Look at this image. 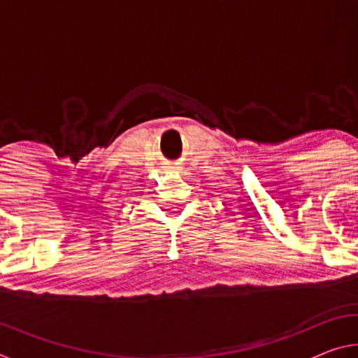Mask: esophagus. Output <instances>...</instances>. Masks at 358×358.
I'll use <instances>...</instances> for the list:
<instances>
[{
  "label": "esophagus",
  "mask_w": 358,
  "mask_h": 358,
  "mask_svg": "<svg viewBox=\"0 0 358 358\" xmlns=\"http://www.w3.org/2000/svg\"><path fill=\"white\" fill-rule=\"evenodd\" d=\"M172 169H175V167H172Z\"/></svg>",
  "instance_id": "1"
}]
</instances>
